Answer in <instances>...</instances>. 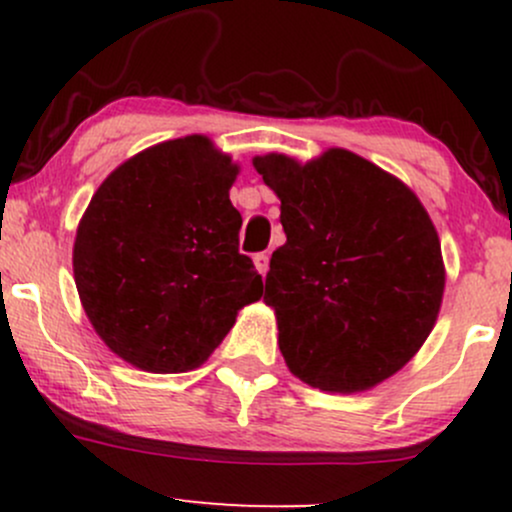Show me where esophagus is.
Masks as SVG:
<instances>
[{
    "label": "esophagus",
    "mask_w": 512,
    "mask_h": 512,
    "mask_svg": "<svg viewBox=\"0 0 512 512\" xmlns=\"http://www.w3.org/2000/svg\"><path fill=\"white\" fill-rule=\"evenodd\" d=\"M255 267H257V272H260L262 276L269 272V255H267V252H257V255H255Z\"/></svg>",
    "instance_id": "obj_1"
}]
</instances>
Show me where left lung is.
Wrapping results in <instances>:
<instances>
[{
  "label": "left lung",
  "mask_w": 512,
  "mask_h": 512,
  "mask_svg": "<svg viewBox=\"0 0 512 512\" xmlns=\"http://www.w3.org/2000/svg\"><path fill=\"white\" fill-rule=\"evenodd\" d=\"M252 163L281 199L286 243L269 260L264 303L286 366L325 392L383 383L421 349L443 301V255L424 204L346 149Z\"/></svg>",
  "instance_id": "obj_1"
}]
</instances>
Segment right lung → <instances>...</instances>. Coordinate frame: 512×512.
I'll return each mask as SVG.
<instances>
[{
	"label": "right lung",
	"instance_id": "obj_1",
	"mask_svg": "<svg viewBox=\"0 0 512 512\" xmlns=\"http://www.w3.org/2000/svg\"><path fill=\"white\" fill-rule=\"evenodd\" d=\"M238 166L202 134L170 139L115 168L81 216L74 281L108 349L149 373L202 366L260 301L262 276L238 252L228 199Z\"/></svg>",
	"mask_w": 512,
	"mask_h": 512
}]
</instances>
